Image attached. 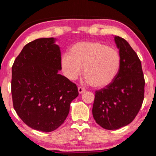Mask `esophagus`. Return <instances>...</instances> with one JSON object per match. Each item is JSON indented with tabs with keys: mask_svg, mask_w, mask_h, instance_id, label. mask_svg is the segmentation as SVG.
<instances>
[{
	"mask_svg": "<svg viewBox=\"0 0 156 156\" xmlns=\"http://www.w3.org/2000/svg\"><path fill=\"white\" fill-rule=\"evenodd\" d=\"M78 91L79 94H83L84 92H85V89L81 87H79L78 88Z\"/></svg>",
	"mask_w": 156,
	"mask_h": 156,
	"instance_id": "1",
	"label": "esophagus"
}]
</instances>
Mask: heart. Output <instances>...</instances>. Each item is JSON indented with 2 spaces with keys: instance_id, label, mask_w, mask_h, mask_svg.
I'll use <instances>...</instances> for the list:
<instances>
[{
  "instance_id": "obj_1",
  "label": "heart",
  "mask_w": 156,
  "mask_h": 156,
  "mask_svg": "<svg viewBox=\"0 0 156 156\" xmlns=\"http://www.w3.org/2000/svg\"><path fill=\"white\" fill-rule=\"evenodd\" d=\"M62 69L69 80L83 74L85 81L94 87L109 85L119 72L121 58L117 50L100 42H79L60 59Z\"/></svg>"
}]
</instances>
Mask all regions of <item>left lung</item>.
Segmentation results:
<instances>
[{"label":"left lung","mask_w":156,"mask_h":156,"mask_svg":"<svg viewBox=\"0 0 156 156\" xmlns=\"http://www.w3.org/2000/svg\"><path fill=\"white\" fill-rule=\"evenodd\" d=\"M121 65L112 83L96 91L92 113L97 124L108 130L129 125L138 114L144 100V78L141 62L127 42L114 36Z\"/></svg>","instance_id":"1"}]
</instances>
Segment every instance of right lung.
<instances>
[{
    "label": "right lung",
    "mask_w": 156,
    "mask_h": 156,
    "mask_svg": "<svg viewBox=\"0 0 156 156\" xmlns=\"http://www.w3.org/2000/svg\"><path fill=\"white\" fill-rule=\"evenodd\" d=\"M56 38L36 39L26 44L12 69L13 105L18 115L33 129L56 130L64 122L71 102L78 96L76 84L59 74Z\"/></svg>",
    "instance_id": "obj_1"
}]
</instances>
